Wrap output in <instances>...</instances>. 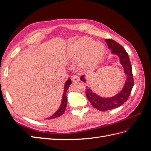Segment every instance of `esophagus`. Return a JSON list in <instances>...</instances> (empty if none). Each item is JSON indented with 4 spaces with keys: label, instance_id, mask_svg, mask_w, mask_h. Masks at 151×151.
Masks as SVG:
<instances>
[{
    "label": "esophagus",
    "instance_id": "1",
    "mask_svg": "<svg viewBox=\"0 0 151 151\" xmlns=\"http://www.w3.org/2000/svg\"><path fill=\"white\" fill-rule=\"evenodd\" d=\"M70 78H71L72 81H73V82H77V81H79V76H77L76 75H72L70 77Z\"/></svg>",
    "mask_w": 151,
    "mask_h": 151
}]
</instances>
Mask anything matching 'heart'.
<instances>
[{"instance_id":"heart-1","label":"heart","mask_w":151,"mask_h":151,"mask_svg":"<svg viewBox=\"0 0 151 151\" xmlns=\"http://www.w3.org/2000/svg\"><path fill=\"white\" fill-rule=\"evenodd\" d=\"M104 46L88 37H83L70 44L67 50V57L75 59L82 56L81 63L85 68L97 65L103 56Z\"/></svg>"}]
</instances>
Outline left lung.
Segmentation results:
<instances>
[{
  "label": "left lung",
  "instance_id": "8db88e82",
  "mask_svg": "<svg viewBox=\"0 0 151 151\" xmlns=\"http://www.w3.org/2000/svg\"><path fill=\"white\" fill-rule=\"evenodd\" d=\"M108 48L111 50V53L120 58V63L124 68L127 76V80L123 88L120 92L111 98H102L96 94L89 87L86 86V94L92 106L100 111H107L120 106L129 99L133 88L134 81L132 74V65L129 56L122 45L111 39H105ZM81 80L86 83L84 76H81Z\"/></svg>",
  "mask_w": 151,
  "mask_h": 151
}]
</instances>
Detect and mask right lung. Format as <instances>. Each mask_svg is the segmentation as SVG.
Segmentation results:
<instances>
[{
    "label": "right lung",
    "mask_w": 151,
    "mask_h": 151,
    "mask_svg": "<svg viewBox=\"0 0 151 151\" xmlns=\"http://www.w3.org/2000/svg\"><path fill=\"white\" fill-rule=\"evenodd\" d=\"M72 83V81L70 79H68L65 84L64 86V91H63V94L62 96V103L60 105V107L59 108V109L55 113H54L53 115L51 116H50L49 118H47V120H50V119H54V118H56L57 117L60 116L62 115L63 113H64L65 109H66V106H67V96H66V93L67 91L68 88V87Z\"/></svg>",
    "instance_id": "add662e5"
}]
</instances>
